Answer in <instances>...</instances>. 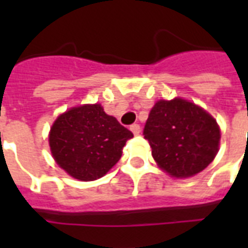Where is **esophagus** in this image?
<instances>
[{
	"instance_id": "1",
	"label": "esophagus",
	"mask_w": 248,
	"mask_h": 248,
	"mask_svg": "<svg viewBox=\"0 0 248 248\" xmlns=\"http://www.w3.org/2000/svg\"><path fill=\"white\" fill-rule=\"evenodd\" d=\"M130 130H131V132L134 135H139L140 134V126L138 124H131V126H130Z\"/></svg>"
}]
</instances>
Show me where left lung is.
<instances>
[{
  "mask_svg": "<svg viewBox=\"0 0 248 248\" xmlns=\"http://www.w3.org/2000/svg\"><path fill=\"white\" fill-rule=\"evenodd\" d=\"M144 138L163 172L176 179L192 177L215 159L220 147V126L193 101L159 99L148 117Z\"/></svg>",
  "mask_w": 248,
  "mask_h": 248,
  "instance_id": "1",
  "label": "left lung"
}]
</instances>
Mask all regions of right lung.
Instances as JSON below:
<instances>
[{"mask_svg": "<svg viewBox=\"0 0 248 248\" xmlns=\"http://www.w3.org/2000/svg\"><path fill=\"white\" fill-rule=\"evenodd\" d=\"M134 138L101 104L72 107L58 116L48 132L56 165L73 179H100L120 161L124 147Z\"/></svg>", "mask_w": 248, "mask_h": 248, "instance_id": "1", "label": "right lung"}]
</instances>
